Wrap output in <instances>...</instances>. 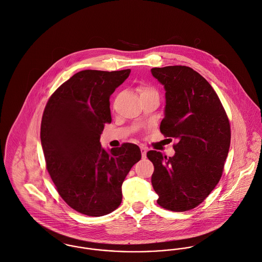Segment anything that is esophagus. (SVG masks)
I'll use <instances>...</instances> for the list:
<instances>
[{
	"label": "esophagus",
	"mask_w": 262,
	"mask_h": 262,
	"mask_svg": "<svg viewBox=\"0 0 262 262\" xmlns=\"http://www.w3.org/2000/svg\"><path fill=\"white\" fill-rule=\"evenodd\" d=\"M141 153H142V157H147V150H146V148H144V147H141Z\"/></svg>",
	"instance_id": "obj_1"
}]
</instances>
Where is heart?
<instances>
[{"instance_id": "obj_1", "label": "heart", "mask_w": 262, "mask_h": 262, "mask_svg": "<svg viewBox=\"0 0 262 262\" xmlns=\"http://www.w3.org/2000/svg\"><path fill=\"white\" fill-rule=\"evenodd\" d=\"M139 91H140L141 96L147 95V94H151V93H157V91H156L154 88H152V87H150V86H147V85H142V86H140Z\"/></svg>"}]
</instances>
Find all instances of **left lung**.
<instances>
[{
    "label": "left lung",
    "instance_id": "obj_1",
    "mask_svg": "<svg viewBox=\"0 0 262 262\" xmlns=\"http://www.w3.org/2000/svg\"><path fill=\"white\" fill-rule=\"evenodd\" d=\"M164 86L166 105L161 133L177 140L173 157L149 151L152 185L164 209L185 211L202 204L221 179L231 129L216 93L198 72L185 66L153 68Z\"/></svg>",
    "mask_w": 262,
    "mask_h": 262
}]
</instances>
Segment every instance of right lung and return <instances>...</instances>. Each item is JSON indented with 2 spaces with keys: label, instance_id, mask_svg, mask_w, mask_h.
<instances>
[{
  "label": "right lung",
  "instance_id": "1",
  "mask_svg": "<svg viewBox=\"0 0 262 262\" xmlns=\"http://www.w3.org/2000/svg\"><path fill=\"white\" fill-rule=\"evenodd\" d=\"M130 70H85L60 85L45 108L40 140L47 169L72 209L101 216L117 209L121 185L141 160L140 148L125 143L106 151L100 136L111 122L109 97Z\"/></svg>",
  "mask_w": 262,
  "mask_h": 262
}]
</instances>
